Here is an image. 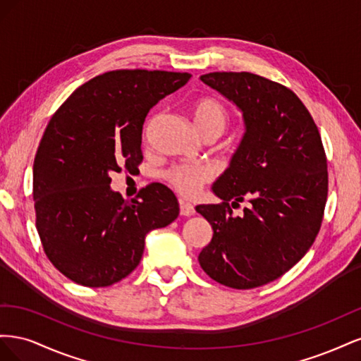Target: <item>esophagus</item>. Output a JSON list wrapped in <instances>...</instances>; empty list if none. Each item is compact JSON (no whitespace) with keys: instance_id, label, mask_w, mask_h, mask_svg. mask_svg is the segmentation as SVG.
I'll list each match as a JSON object with an SVG mask.
<instances>
[{"instance_id":"obj_1","label":"esophagus","mask_w":361,"mask_h":361,"mask_svg":"<svg viewBox=\"0 0 361 361\" xmlns=\"http://www.w3.org/2000/svg\"><path fill=\"white\" fill-rule=\"evenodd\" d=\"M179 206H180V215H183V216H191V215H194L195 209H194V206H192L191 203L182 202V200H180Z\"/></svg>"}]
</instances>
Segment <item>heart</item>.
Here are the masks:
<instances>
[{
	"label": "heart",
	"mask_w": 361,
	"mask_h": 361,
	"mask_svg": "<svg viewBox=\"0 0 361 361\" xmlns=\"http://www.w3.org/2000/svg\"><path fill=\"white\" fill-rule=\"evenodd\" d=\"M195 128L203 137H218L228 123L226 106L215 97H200L191 105ZM166 179L183 197H194L212 179V170L204 166H176L166 173Z\"/></svg>",
	"instance_id": "heart-1"
}]
</instances>
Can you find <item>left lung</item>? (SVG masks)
<instances>
[{"label":"left lung","instance_id":"left-lung-1","mask_svg":"<svg viewBox=\"0 0 361 361\" xmlns=\"http://www.w3.org/2000/svg\"><path fill=\"white\" fill-rule=\"evenodd\" d=\"M200 80L243 111L245 134L212 191L223 202L195 211L212 226L199 262L212 280L253 289L281 277L318 236L329 194L326 157L307 108L288 87L250 72ZM248 197L245 215L233 205Z\"/></svg>","mask_w":361,"mask_h":361}]
</instances>
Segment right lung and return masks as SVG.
Segmentation results:
<instances>
[{"instance_id": "1", "label": "right lung", "mask_w": 361, "mask_h": 361, "mask_svg": "<svg viewBox=\"0 0 361 361\" xmlns=\"http://www.w3.org/2000/svg\"><path fill=\"white\" fill-rule=\"evenodd\" d=\"M190 78L106 72L78 87L49 120L32 166L36 227L51 264L72 281L114 285L138 267L146 235L178 218L167 187L150 183L129 202L110 188V174L137 170L149 110Z\"/></svg>"}]
</instances>
